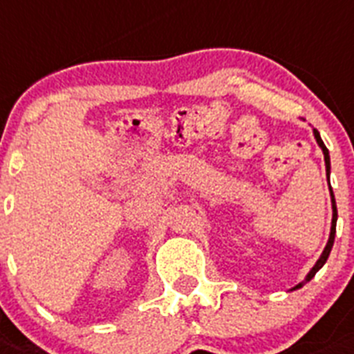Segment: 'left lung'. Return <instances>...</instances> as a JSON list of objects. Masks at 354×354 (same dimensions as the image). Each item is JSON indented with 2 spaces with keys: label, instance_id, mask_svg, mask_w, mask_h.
Listing matches in <instances>:
<instances>
[{
  "label": "left lung",
  "instance_id": "1",
  "mask_svg": "<svg viewBox=\"0 0 354 354\" xmlns=\"http://www.w3.org/2000/svg\"><path fill=\"white\" fill-rule=\"evenodd\" d=\"M313 134H315V140H317L318 147L322 149V152H324V162H326V174H327V180H329V174H331V158H329V151H327V147L324 145V142H322L320 138V132L317 131V129H313ZM329 191H331V185H329ZM331 207H333V220H331V232H329V240H327L326 243V249L322 251L320 258L317 260V263L313 266V269L309 272H307V277L304 278V280L298 283V286H295L291 289V291H297V289H300V287H304L309 280H313L315 278V274H317L318 271H320L322 267H324V263L327 261V258H329V252H331L333 249V243H335V234H336V220H338V211H336V202H335V194H333L331 191Z\"/></svg>",
  "mask_w": 354,
  "mask_h": 354
}]
</instances>
